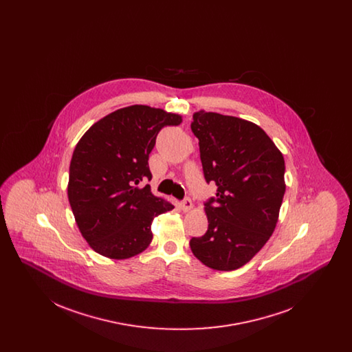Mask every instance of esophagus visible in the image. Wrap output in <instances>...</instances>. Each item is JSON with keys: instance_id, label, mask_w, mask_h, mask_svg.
I'll use <instances>...</instances> for the list:
<instances>
[{"instance_id": "obj_1", "label": "esophagus", "mask_w": 352, "mask_h": 352, "mask_svg": "<svg viewBox=\"0 0 352 352\" xmlns=\"http://www.w3.org/2000/svg\"><path fill=\"white\" fill-rule=\"evenodd\" d=\"M181 208L184 210V212H187V211H190L192 208V201H191L188 197H186L184 201H181Z\"/></svg>"}]
</instances>
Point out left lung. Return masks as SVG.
I'll return each mask as SVG.
<instances>
[{"label": "left lung", "instance_id": "obj_1", "mask_svg": "<svg viewBox=\"0 0 352 352\" xmlns=\"http://www.w3.org/2000/svg\"><path fill=\"white\" fill-rule=\"evenodd\" d=\"M201 168L215 197L204 203L207 232L190 240L201 263L217 270L247 264L273 234L285 194V161L260 126L247 120L197 112Z\"/></svg>", "mask_w": 352, "mask_h": 352}]
</instances>
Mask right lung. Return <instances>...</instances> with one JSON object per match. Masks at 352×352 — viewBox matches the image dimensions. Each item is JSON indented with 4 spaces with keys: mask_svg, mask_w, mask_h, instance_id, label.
<instances>
[{
    "mask_svg": "<svg viewBox=\"0 0 352 352\" xmlns=\"http://www.w3.org/2000/svg\"><path fill=\"white\" fill-rule=\"evenodd\" d=\"M178 115L132 105L101 118L78 142L69 164L68 201L87 243L102 256L128 258L151 244L154 217L174 208L154 197L149 154Z\"/></svg>",
    "mask_w": 352,
    "mask_h": 352,
    "instance_id": "1",
    "label": "right lung"
}]
</instances>
